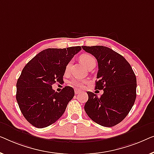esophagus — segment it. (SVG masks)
<instances>
[{
    "label": "esophagus",
    "instance_id": "34e87169",
    "mask_svg": "<svg viewBox=\"0 0 154 154\" xmlns=\"http://www.w3.org/2000/svg\"><path fill=\"white\" fill-rule=\"evenodd\" d=\"M80 92H81V91L79 90V89H75V94H79Z\"/></svg>",
    "mask_w": 154,
    "mask_h": 154
}]
</instances>
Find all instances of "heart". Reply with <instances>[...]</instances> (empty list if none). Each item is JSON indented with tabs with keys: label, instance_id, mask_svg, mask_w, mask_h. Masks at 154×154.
<instances>
[{
	"label": "heart",
	"instance_id": "heart-1",
	"mask_svg": "<svg viewBox=\"0 0 154 154\" xmlns=\"http://www.w3.org/2000/svg\"><path fill=\"white\" fill-rule=\"evenodd\" d=\"M80 61H81L87 68H89L91 66H92V65L96 64V58H95L92 55L88 54H82L81 56H80ZM70 66H71V62H69L66 67V72H68L69 70ZM86 82V80H84V79H74L71 80L70 84L72 86H76V87H78V88H82L83 87L84 84H85Z\"/></svg>",
	"mask_w": 154,
	"mask_h": 154
}]
</instances>
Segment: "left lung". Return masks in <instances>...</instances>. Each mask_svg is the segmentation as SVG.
Returning a JSON list of instances; mask_svg holds the SVG:
<instances>
[{
	"mask_svg": "<svg viewBox=\"0 0 154 154\" xmlns=\"http://www.w3.org/2000/svg\"><path fill=\"white\" fill-rule=\"evenodd\" d=\"M82 49L98 60L96 89L104 91L100 98L88 91L84 109L94 122L112 127L124 119L134 105L137 88L135 75L125 58L109 47L83 46Z\"/></svg>",
	"mask_w": 154,
	"mask_h": 154,
	"instance_id": "obj_1",
	"label": "left lung"
}]
</instances>
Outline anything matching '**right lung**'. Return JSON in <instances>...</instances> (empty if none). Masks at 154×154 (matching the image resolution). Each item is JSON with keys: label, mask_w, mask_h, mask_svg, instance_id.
Returning a JSON list of instances; mask_svg holds the SVG:
<instances>
[{"label": "right lung", "mask_w": 154, "mask_h": 154, "mask_svg": "<svg viewBox=\"0 0 154 154\" xmlns=\"http://www.w3.org/2000/svg\"><path fill=\"white\" fill-rule=\"evenodd\" d=\"M81 49L79 46L45 49L23 68L17 82L16 99L23 116L33 126L47 127L63 114L75 96L74 89L65 86L58 93L51 86L63 82L67 64Z\"/></svg>", "instance_id": "add662e5"}]
</instances>
